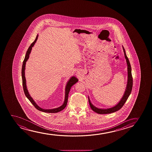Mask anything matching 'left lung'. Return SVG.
Listing matches in <instances>:
<instances>
[{
    "instance_id": "1",
    "label": "left lung",
    "mask_w": 152,
    "mask_h": 152,
    "mask_svg": "<svg viewBox=\"0 0 152 152\" xmlns=\"http://www.w3.org/2000/svg\"><path fill=\"white\" fill-rule=\"evenodd\" d=\"M123 50H124L125 58L127 61V66H128V68H127L128 69V81H127V87L125 90V94H124L123 97L121 99L120 102H119L116 106H114L112 108H107V109H100V108H98L95 106H94L90 102L89 98L88 97V100H89V103L90 107L94 112L98 113L99 114H105L112 113L115 112L117 110H120L124 106L125 102H126L128 98L131 94L132 86H133V78L132 76V74H131V65H130L129 59L126 54L125 49L124 47H123Z\"/></svg>"
}]
</instances>
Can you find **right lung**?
I'll use <instances>...</instances> for the list:
<instances>
[{
    "label": "right lung",
    "instance_id": "obj_1",
    "mask_svg": "<svg viewBox=\"0 0 152 152\" xmlns=\"http://www.w3.org/2000/svg\"><path fill=\"white\" fill-rule=\"evenodd\" d=\"M38 35H37L36 39L33 42L31 43V46H29V48L27 50L26 55H25V58L23 61V65H22V84H23V90L24 92L25 95L27 99L30 101V102H31L32 104L33 105L34 107H35L38 110L42 111L43 112L49 113H58L60 112L61 110H63L64 108L66 107L67 103V100H68V96H69V92L70 91L71 87H72V86L74 85L75 83H76L77 81H78V80L74 77H71L70 79L69 80V81L67 82L66 84V86L65 87V100L64 103L62 105H61L60 107H58V108H53V109H49V110H45L43 108L40 107L39 106H38L36 104L35 101H34L33 99H32L31 96L29 95V93L27 90V87H26V79L25 77V64H26V62L27 61V60L29 58V54L31 52V49L32 47H33L34 45L35 44L37 40Z\"/></svg>",
    "mask_w": 152,
    "mask_h": 152
}]
</instances>
